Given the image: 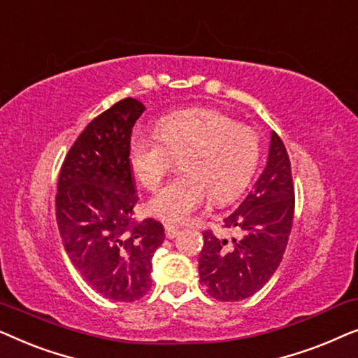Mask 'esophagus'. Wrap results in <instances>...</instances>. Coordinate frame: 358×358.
<instances>
[{
    "instance_id": "obj_1",
    "label": "esophagus",
    "mask_w": 358,
    "mask_h": 358,
    "mask_svg": "<svg viewBox=\"0 0 358 358\" xmlns=\"http://www.w3.org/2000/svg\"><path fill=\"white\" fill-rule=\"evenodd\" d=\"M164 231H166V238L174 239L179 234V228L178 227H173V224H166Z\"/></svg>"
}]
</instances>
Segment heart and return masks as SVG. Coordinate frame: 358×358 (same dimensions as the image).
Instances as JSON below:
<instances>
[{
  "label": "heart",
  "mask_w": 358,
  "mask_h": 358,
  "mask_svg": "<svg viewBox=\"0 0 358 358\" xmlns=\"http://www.w3.org/2000/svg\"><path fill=\"white\" fill-rule=\"evenodd\" d=\"M182 176L150 202V212L164 222L180 223L207 199L227 203L236 199L256 173L261 141L251 127L207 107L171 112L158 122V135H136L130 145L135 178L156 190L182 158Z\"/></svg>",
  "instance_id": "1"
}]
</instances>
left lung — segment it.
<instances>
[{"label":"left lung","mask_w":358,"mask_h":358,"mask_svg":"<svg viewBox=\"0 0 358 358\" xmlns=\"http://www.w3.org/2000/svg\"><path fill=\"white\" fill-rule=\"evenodd\" d=\"M295 213V187L287 148L275 131L266 169L254 189L223 220L234 229L231 241L203 231L199 257L200 283L215 300L241 301L261 290L280 266Z\"/></svg>","instance_id":"1"}]
</instances>
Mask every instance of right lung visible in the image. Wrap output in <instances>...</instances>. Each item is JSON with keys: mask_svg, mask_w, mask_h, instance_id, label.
Listing matches in <instances>:
<instances>
[{"mask_svg": "<svg viewBox=\"0 0 358 358\" xmlns=\"http://www.w3.org/2000/svg\"><path fill=\"white\" fill-rule=\"evenodd\" d=\"M145 107L125 97L92 119L63 161L55 197L63 248L81 277L102 296L135 301L151 288L153 254L164 228L136 222L138 203L130 140Z\"/></svg>", "mask_w": 358, "mask_h": 358, "instance_id": "1", "label": "right lung"}]
</instances>
